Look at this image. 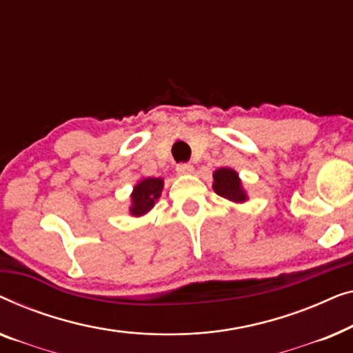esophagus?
<instances>
[{
    "instance_id": "esophagus-1",
    "label": "esophagus",
    "mask_w": 353,
    "mask_h": 353,
    "mask_svg": "<svg viewBox=\"0 0 353 353\" xmlns=\"http://www.w3.org/2000/svg\"><path fill=\"white\" fill-rule=\"evenodd\" d=\"M176 170L179 174H192L193 166L190 165V163H181V165H177Z\"/></svg>"
}]
</instances>
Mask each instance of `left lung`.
Segmentation results:
<instances>
[{
  "mask_svg": "<svg viewBox=\"0 0 353 353\" xmlns=\"http://www.w3.org/2000/svg\"><path fill=\"white\" fill-rule=\"evenodd\" d=\"M212 188L217 195L225 198L232 203H245L248 201V193L243 188L241 179L238 172L232 168H219L212 172Z\"/></svg>",
  "mask_w": 353,
  "mask_h": 353,
  "instance_id": "left-lung-1",
  "label": "left lung"
}]
</instances>
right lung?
<instances>
[{
  "mask_svg": "<svg viewBox=\"0 0 353 353\" xmlns=\"http://www.w3.org/2000/svg\"><path fill=\"white\" fill-rule=\"evenodd\" d=\"M165 181L161 177H143L132 188L129 214L134 217L145 216L161 196Z\"/></svg>",
  "mask_w": 353,
  "mask_h": 353,
  "instance_id": "obj_1",
  "label": "right lung"
}]
</instances>
